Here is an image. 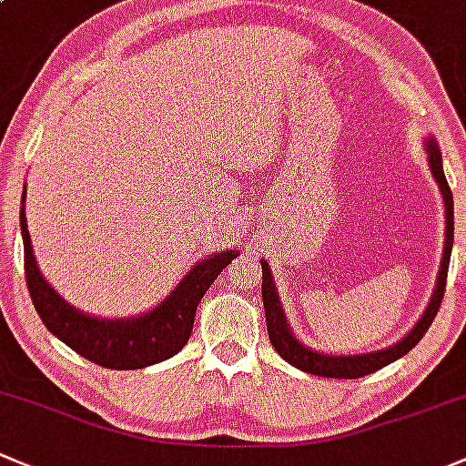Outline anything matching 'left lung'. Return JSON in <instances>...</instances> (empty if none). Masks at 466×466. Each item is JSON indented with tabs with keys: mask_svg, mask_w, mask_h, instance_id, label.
Listing matches in <instances>:
<instances>
[{
	"mask_svg": "<svg viewBox=\"0 0 466 466\" xmlns=\"http://www.w3.org/2000/svg\"><path fill=\"white\" fill-rule=\"evenodd\" d=\"M429 163H431V175L435 177L440 186V193L444 198V206H447V244H444V256H442V268H440L438 276V287L433 291V299H431L429 307H426L424 316L420 319V323L406 334L404 339L397 345L386 350H377L370 354H357V357H328V354H319L314 350L305 348L299 339H294L289 325H287L285 314H282L280 300H278L276 285H273L271 271H268L267 262L260 260L262 265V305H265V316H267V332L268 340L276 348V352L285 359L287 363H291L299 370L309 372V375L319 377H329V379H357L363 375H370V372L379 370V368L388 366V363L397 361L400 357H404L409 350L415 348L420 343V339L424 337L426 329L431 328L433 319L438 316L440 305H442L444 289H447V273H449V260H451V247H453V195L447 184V177L442 170V155L435 147L433 141H429Z\"/></svg>",
	"mask_w": 466,
	"mask_h": 466,
	"instance_id": "obj_1",
	"label": "left lung"
}]
</instances>
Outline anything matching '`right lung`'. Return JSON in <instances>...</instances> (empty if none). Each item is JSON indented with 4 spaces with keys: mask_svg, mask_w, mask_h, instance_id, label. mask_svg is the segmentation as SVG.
Instances as JSON below:
<instances>
[{
    "mask_svg": "<svg viewBox=\"0 0 466 466\" xmlns=\"http://www.w3.org/2000/svg\"><path fill=\"white\" fill-rule=\"evenodd\" d=\"M19 224H22L24 238V276H26L28 294L45 328L80 357L89 359L96 366L112 368V370H137V368L175 357L188 343L195 311L206 289L238 256V251L228 248L227 253L201 260L198 267L190 268V273H186L179 287L157 309L141 319L100 320L80 314L46 285L31 251L24 208L19 213Z\"/></svg>",
    "mask_w": 466,
    "mask_h": 466,
    "instance_id": "1",
    "label": "right lung"
}]
</instances>
